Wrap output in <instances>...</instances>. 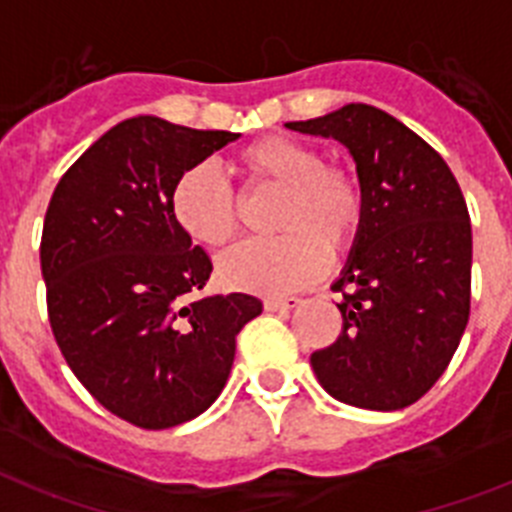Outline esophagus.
<instances>
[{
  "label": "esophagus",
  "instance_id": "1",
  "mask_svg": "<svg viewBox=\"0 0 512 512\" xmlns=\"http://www.w3.org/2000/svg\"><path fill=\"white\" fill-rule=\"evenodd\" d=\"M299 302H302L299 296H268V299H265V309H268V312H278V309H294V307H299Z\"/></svg>",
  "mask_w": 512,
  "mask_h": 512
}]
</instances>
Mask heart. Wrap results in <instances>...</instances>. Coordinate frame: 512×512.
Here are the masks:
<instances>
[{"label":"heart","mask_w":512,"mask_h":512,"mask_svg":"<svg viewBox=\"0 0 512 512\" xmlns=\"http://www.w3.org/2000/svg\"><path fill=\"white\" fill-rule=\"evenodd\" d=\"M231 174L244 187H276L281 200L273 231L281 236L247 242L223 257V281L236 289L281 294L302 289L325 273L330 252L354 242L364 213V195L351 171L325 166L312 145L286 135L249 143L231 158ZM171 218L192 244L223 249L234 242L239 213L229 187L210 166L184 171L171 190Z\"/></svg>","instance_id":"obj_1"}]
</instances>
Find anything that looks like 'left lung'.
Instances as JSON below:
<instances>
[{"label": "left lung", "mask_w": 512, "mask_h": 512, "mask_svg": "<svg viewBox=\"0 0 512 512\" xmlns=\"http://www.w3.org/2000/svg\"><path fill=\"white\" fill-rule=\"evenodd\" d=\"M354 158L364 213L341 291L343 328L309 364L336 401L398 411L453 359L471 302V221L453 171L403 122L367 103L289 122Z\"/></svg>", "instance_id": "1"}]
</instances>
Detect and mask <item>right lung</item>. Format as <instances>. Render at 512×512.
Returning <instances> with one entry per match:
<instances>
[{"instance_id": "1", "label": "right lung", "mask_w": 512, "mask_h": 512, "mask_svg": "<svg viewBox=\"0 0 512 512\" xmlns=\"http://www.w3.org/2000/svg\"><path fill=\"white\" fill-rule=\"evenodd\" d=\"M236 132L161 117L111 127L59 179L41 239L49 322L111 414L143 429L190 422L221 395L252 294H205L213 263L176 229L171 190Z\"/></svg>"}]
</instances>
